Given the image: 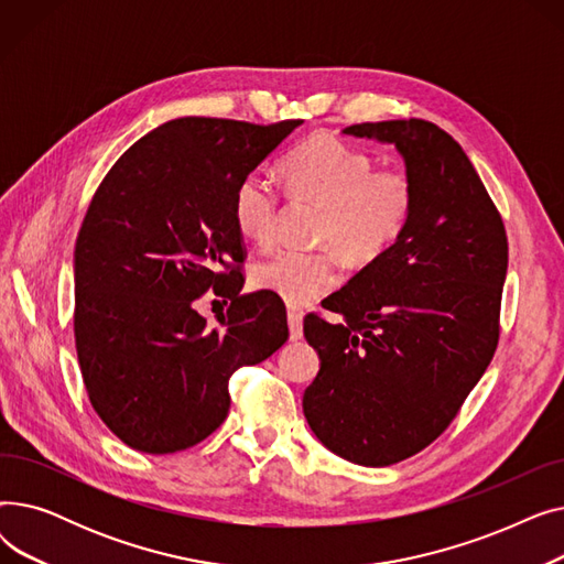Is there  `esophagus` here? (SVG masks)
Wrapping results in <instances>:
<instances>
[{"mask_svg": "<svg viewBox=\"0 0 564 564\" xmlns=\"http://www.w3.org/2000/svg\"><path fill=\"white\" fill-rule=\"evenodd\" d=\"M288 327H290V338L300 340L304 336V322H302V313L288 308Z\"/></svg>", "mask_w": 564, "mask_h": 564, "instance_id": "34e87169", "label": "esophagus"}]
</instances>
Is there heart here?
Wrapping results in <instances>:
<instances>
[{
  "instance_id": "heart-1",
  "label": "heart",
  "mask_w": 564,
  "mask_h": 564,
  "mask_svg": "<svg viewBox=\"0 0 564 564\" xmlns=\"http://www.w3.org/2000/svg\"><path fill=\"white\" fill-rule=\"evenodd\" d=\"M292 198L322 205L313 240L329 249H283L253 267L258 290L290 306L308 304L336 288L340 253L366 267L395 249L416 210V183L404 169H375V160L336 137H315L283 160ZM281 194L264 173H247L232 194L237 230L260 247L279 232Z\"/></svg>"
}]
</instances>
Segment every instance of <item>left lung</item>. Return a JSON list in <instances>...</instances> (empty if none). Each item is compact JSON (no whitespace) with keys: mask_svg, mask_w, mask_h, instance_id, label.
<instances>
[{"mask_svg":"<svg viewBox=\"0 0 564 564\" xmlns=\"http://www.w3.org/2000/svg\"><path fill=\"white\" fill-rule=\"evenodd\" d=\"M343 132L395 143L416 210L395 249L327 300L345 324L304 319L319 354L304 416L343 459L391 466L446 432L491 364L508 235L462 145L438 126L409 118Z\"/></svg>","mask_w":564,"mask_h":564,"instance_id":"8db88e82","label":"left lung"}]
</instances>
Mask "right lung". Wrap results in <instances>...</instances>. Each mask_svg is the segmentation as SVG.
Listing matches in <instances>:
<instances>
[{
	"mask_svg": "<svg viewBox=\"0 0 564 564\" xmlns=\"http://www.w3.org/2000/svg\"><path fill=\"white\" fill-rule=\"evenodd\" d=\"M302 121L187 116L148 132L102 177L75 242V349L102 423L126 446L169 455L228 416V379L288 340L272 292L240 294L237 183ZM231 306L207 330L195 302Z\"/></svg>",
	"mask_w": 564,
	"mask_h": 564,
	"instance_id": "right-lung-1",
	"label": "right lung"
}]
</instances>
